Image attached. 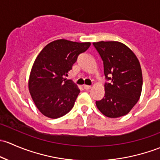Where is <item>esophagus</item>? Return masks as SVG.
Returning <instances> with one entry per match:
<instances>
[{"label": "esophagus", "mask_w": 160, "mask_h": 160, "mask_svg": "<svg viewBox=\"0 0 160 160\" xmlns=\"http://www.w3.org/2000/svg\"><path fill=\"white\" fill-rule=\"evenodd\" d=\"M82 86H83V88H85V90H88V89H89L90 88H91V86H90V85H83Z\"/></svg>", "instance_id": "obj_1"}]
</instances>
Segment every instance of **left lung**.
I'll use <instances>...</instances> for the list:
<instances>
[{"label":"left lung","instance_id":"left-lung-1","mask_svg":"<svg viewBox=\"0 0 160 160\" xmlns=\"http://www.w3.org/2000/svg\"><path fill=\"white\" fill-rule=\"evenodd\" d=\"M103 61L105 96L95 102L98 109L108 118H118L129 112L139 99L142 74L136 55L118 42H94Z\"/></svg>","mask_w":160,"mask_h":160}]
</instances>
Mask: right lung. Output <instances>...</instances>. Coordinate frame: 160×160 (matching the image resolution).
Instances as JSON below:
<instances>
[{
    "label": "right lung",
    "instance_id": "add662e5",
    "mask_svg": "<svg viewBox=\"0 0 160 160\" xmlns=\"http://www.w3.org/2000/svg\"><path fill=\"white\" fill-rule=\"evenodd\" d=\"M91 45L59 39L48 44L37 56L28 81V88L36 107L44 116L58 118L73 108L80 90L65 78L78 55Z\"/></svg>",
    "mask_w": 160,
    "mask_h": 160
}]
</instances>
